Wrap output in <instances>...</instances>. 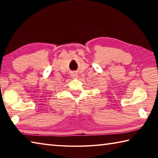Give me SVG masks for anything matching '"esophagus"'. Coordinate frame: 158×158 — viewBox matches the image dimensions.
<instances>
[{
	"label": "esophagus",
	"mask_w": 158,
	"mask_h": 158,
	"mask_svg": "<svg viewBox=\"0 0 158 158\" xmlns=\"http://www.w3.org/2000/svg\"><path fill=\"white\" fill-rule=\"evenodd\" d=\"M70 74H71V77L74 79H76V78H77V77H78V74H77V73L75 71L72 72Z\"/></svg>",
	"instance_id": "1"
}]
</instances>
